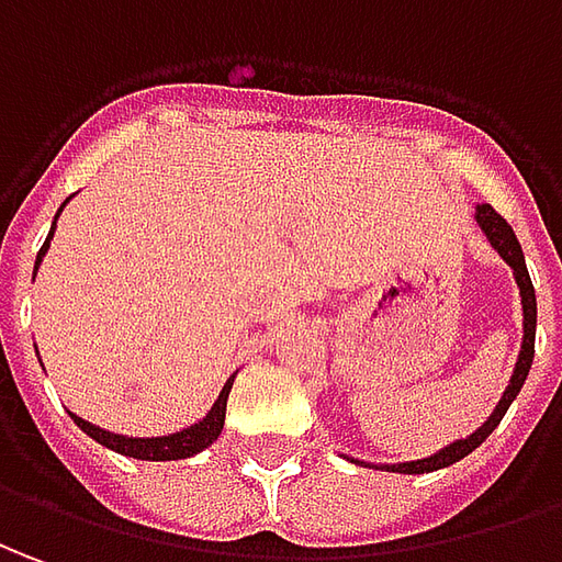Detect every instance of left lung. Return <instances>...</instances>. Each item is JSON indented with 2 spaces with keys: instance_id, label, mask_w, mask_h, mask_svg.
I'll return each instance as SVG.
<instances>
[{
  "instance_id": "left-lung-1",
  "label": "left lung",
  "mask_w": 562,
  "mask_h": 562,
  "mask_svg": "<svg viewBox=\"0 0 562 562\" xmlns=\"http://www.w3.org/2000/svg\"><path fill=\"white\" fill-rule=\"evenodd\" d=\"M474 220H477V226H481V232L486 235L490 247H493L495 254L510 266V274H514L517 290H520V308H524V342H520V355H517V363H514V373H510L508 389L502 392V401L495 404V409L490 413V419L483 422L477 431H471L468 437L452 440V443H447L443 450L431 452V456H425V459H413V462H363V459L346 456V459H351L355 465L379 468V471H394V474H431V471H440V468L456 465L459 459H465L468 452L477 450L483 440L493 435L495 425L502 422V416L508 413V406L514 404V397H517L520 389H524L526 376H529V367H532V358H536V318H539V312H536V288H532V278H529V272H526L524 247H520V241H517V235H514V229H510L508 223L495 214L490 204H477V207H474Z\"/></svg>"
}]
</instances>
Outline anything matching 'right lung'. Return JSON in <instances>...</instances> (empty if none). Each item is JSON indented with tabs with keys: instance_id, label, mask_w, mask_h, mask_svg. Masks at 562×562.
<instances>
[{
	"instance_id": "right-lung-1",
	"label": "right lung",
	"mask_w": 562,
	"mask_h": 562,
	"mask_svg": "<svg viewBox=\"0 0 562 562\" xmlns=\"http://www.w3.org/2000/svg\"><path fill=\"white\" fill-rule=\"evenodd\" d=\"M72 199V195H69ZM69 199L57 207V216L64 214V207L69 204ZM57 216H54L52 232H48V238L42 244V250L36 254V266H33V281H36L38 266H42V259L48 254V247H52L54 229H57ZM232 382H235V373L226 379V385H223V392L214 401V406L207 409V416L199 419L195 425H189L183 431H173V435H161V437H127L119 435V431H106V428H100L94 422L81 419L76 413H69L72 422L79 425L81 431L88 437H94L100 447H106L112 452H122V456H131V459H143V462H177V459H192V456H199L201 450H207L211 443H214L220 431H223V425H226V401H229L232 392Z\"/></svg>"
}]
</instances>
